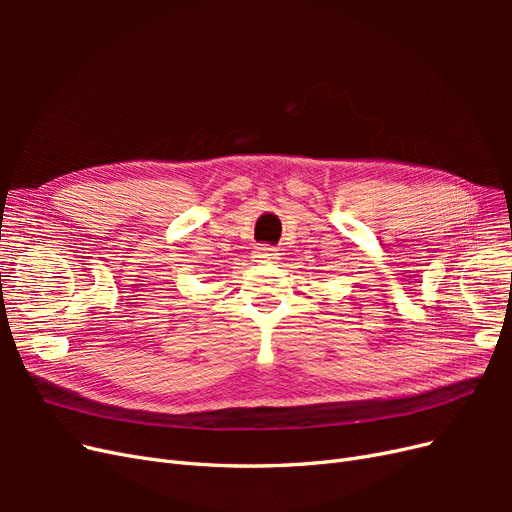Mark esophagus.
Here are the masks:
<instances>
[{"label":"esophagus","mask_w":512,"mask_h":512,"mask_svg":"<svg viewBox=\"0 0 512 512\" xmlns=\"http://www.w3.org/2000/svg\"><path fill=\"white\" fill-rule=\"evenodd\" d=\"M254 258H256V262H275L277 258H280V250H275V247H271V245H262L256 250Z\"/></svg>","instance_id":"esophagus-1"}]
</instances>
